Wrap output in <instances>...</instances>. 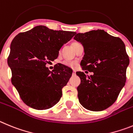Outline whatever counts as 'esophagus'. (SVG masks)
Listing matches in <instances>:
<instances>
[{"label": "esophagus", "instance_id": "1", "mask_svg": "<svg viewBox=\"0 0 133 133\" xmlns=\"http://www.w3.org/2000/svg\"><path fill=\"white\" fill-rule=\"evenodd\" d=\"M75 74H76V73H75V71H73V73H72V75H75Z\"/></svg>", "mask_w": 133, "mask_h": 133}]
</instances>
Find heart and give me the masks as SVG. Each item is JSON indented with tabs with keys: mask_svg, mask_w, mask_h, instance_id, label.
Listing matches in <instances>:
<instances>
[{
	"mask_svg": "<svg viewBox=\"0 0 133 133\" xmlns=\"http://www.w3.org/2000/svg\"><path fill=\"white\" fill-rule=\"evenodd\" d=\"M77 44H79V43L74 42L72 44V47L74 48L75 46H77ZM63 64L65 65H66V66H68V67L73 68V67H74L75 65H76V63H75V62H70V61H64V62H63Z\"/></svg>",
	"mask_w": 133,
	"mask_h": 133,
	"instance_id": "obj_1",
	"label": "heart"
}]
</instances>
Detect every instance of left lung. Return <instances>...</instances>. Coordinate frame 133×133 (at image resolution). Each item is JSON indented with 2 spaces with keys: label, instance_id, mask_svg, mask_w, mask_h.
Segmentation results:
<instances>
[{
  "label": "left lung",
  "instance_id": "left-lung-1",
  "mask_svg": "<svg viewBox=\"0 0 133 133\" xmlns=\"http://www.w3.org/2000/svg\"><path fill=\"white\" fill-rule=\"evenodd\" d=\"M75 34L74 39L84 48L81 66L93 73L87 77L84 72H76L81 79L79 101L86 109L103 111L115 102L125 85L129 58L125 44L103 30Z\"/></svg>",
  "mask_w": 133,
  "mask_h": 133
}]
</instances>
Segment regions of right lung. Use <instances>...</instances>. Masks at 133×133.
I'll return each mask as SVG.
<instances>
[{"label": "right lung", "instance_id": "add662e5", "mask_svg": "<svg viewBox=\"0 0 133 133\" xmlns=\"http://www.w3.org/2000/svg\"><path fill=\"white\" fill-rule=\"evenodd\" d=\"M75 34V32L37 26L14 37L7 62L11 69L12 83L26 105L44 110L59 101L72 69L58 64L51 71L46 65L58 58L62 46Z\"/></svg>", "mask_w": 133, "mask_h": 133}]
</instances>
